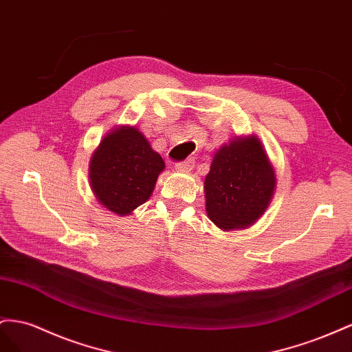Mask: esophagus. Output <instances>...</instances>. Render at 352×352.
Masks as SVG:
<instances>
[{
	"label": "esophagus",
	"mask_w": 352,
	"mask_h": 352,
	"mask_svg": "<svg viewBox=\"0 0 352 352\" xmlns=\"http://www.w3.org/2000/svg\"><path fill=\"white\" fill-rule=\"evenodd\" d=\"M175 168L178 169V170H192L193 168H195V159H186V160H183V162H178L177 165H175Z\"/></svg>",
	"instance_id": "1"
}]
</instances>
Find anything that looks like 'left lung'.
Listing matches in <instances>:
<instances>
[{"label": "left lung", "mask_w": 352, "mask_h": 352, "mask_svg": "<svg viewBox=\"0 0 352 352\" xmlns=\"http://www.w3.org/2000/svg\"><path fill=\"white\" fill-rule=\"evenodd\" d=\"M206 212L224 232L256 223L276 190L273 165L256 135L237 137L214 155L205 178Z\"/></svg>", "instance_id": "1"}]
</instances>
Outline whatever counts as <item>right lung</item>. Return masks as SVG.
Listing matches in <instances>:
<instances>
[{
  "label": "right lung",
  "instance_id": "add662e5",
  "mask_svg": "<svg viewBox=\"0 0 352 352\" xmlns=\"http://www.w3.org/2000/svg\"><path fill=\"white\" fill-rule=\"evenodd\" d=\"M164 159L135 126L109 131L89 159V184L110 212L125 217L152 196Z\"/></svg>",
  "mask_w": 352,
  "mask_h": 352
}]
</instances>
